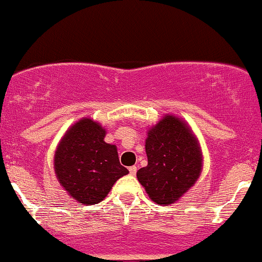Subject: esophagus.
<instances>
[{"instance_id":"obj_1","label":"esophagus","mask_w":262,"mask_h":262,"mask_svg":"<svg viewBox=\"0 0 262 262\" xmlns=\"http://www.w3.org/2000/svg\"><path fill=\"white\" fill-rule=\"evenodd\" d=\"M128 170H130L131 176H135V174H136V172H137V168L135 167V165H132V167L128 168Z\"/></svg>"}]
</instances>
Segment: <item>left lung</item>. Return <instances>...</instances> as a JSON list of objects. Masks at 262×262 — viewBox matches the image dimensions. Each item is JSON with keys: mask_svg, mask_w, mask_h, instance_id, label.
<instances>
[{"mask_svg": "<svg viewBox=\"0 0 262 262\" xmlns=\"http://www.w3.org/2000/svg\"><path fill=\"white\" fill-rule=\"evenodd\" d=\"M147 165L137 170V180L154 203L177 201L199 178L201 152L198 140L183 121L165 116L147 134Z\"/></svg>", "mask_w": 262, "mask_h": 262, "instance_id": "8db88e82", "label": "left lung"}]
</instances>
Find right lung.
Wrapping results in <instances>:
<instances>
[{
	"instance_id": "1",
	"label": "right lung",
	"mask_w": 262,
	"mask_h": 262,
	"mask_svg": "<svg viewBox=\"0 0 262 262\" xmlns=\"http://www.w3.org/2000/svg\"><path fill=\"white\" fill-rule=\"evenodd\" d=\"M105 130L90 118L75 123L59 142L54 170L62 187L79 203H100L116 181L127 174L117 147L104 141Z\"/></svg>"
}]
</instances>
